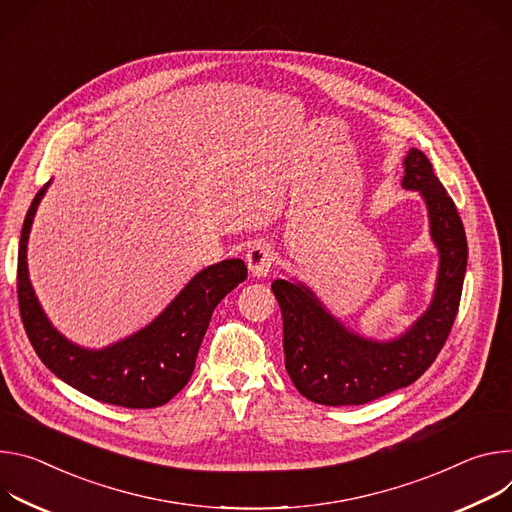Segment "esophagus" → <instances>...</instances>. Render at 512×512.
I'll return each instance as SVG.
<instances>
[{
	"label": "esophagus",
	"mask_w": 512,
	"mask_h": 512,
	"mask_svg": "<svg viewBox=\"0 0 512 512\" xmlns=\"http://www.w3.org/2000/svg\"><path fill=\"white\" fill-rule=\"evenodd\" d=\"M272 260H274L272 248H270V244H264V242L254 244L246 254V264H248V270L252 272V276H266L270 272Z\"/></svg>",
	"instance_id": "1"
}]
</instances>
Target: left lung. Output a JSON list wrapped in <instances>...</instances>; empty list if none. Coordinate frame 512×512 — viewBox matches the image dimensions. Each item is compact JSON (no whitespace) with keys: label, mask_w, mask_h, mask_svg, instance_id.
Returning <instances> with one entry per match:
<instances>
[{"label":"left lung","mask_w":512,"mask_h":512,"mask_svg":"<svg viewBox=\"0 0 512 512\" xmlns=\"http://www.w3.org/2000/svg\"><path fill=\"white\" fill-rule=\"evenodd\" d=\"M403 189L427 205L429 234L439 254L435 291L425 313L399 337L372 339L346 327L305 282L276 278L272 293L282 313L285 366L305 399L327 405H364L413 384L437 358L458 315L468 242L456 205L429 158L411 148L403 160Z\"/></svg>","instance_id":"1"}]
</instances>
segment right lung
Here are the masks:
<instances>
[{
  "instance_id": "right-lung-1",
  "label": "right lung",
  "mask_w": 512,
  "mask_h": 512,
  "mask_svg": "<svg viewBox=\"0 0 512 512\" xmlns=\"http://www.w3.org/2000/svg\"><path fill=\"white\" fill-rule=\"evenodd\" d=\"M48 185L26 213L18 250V303L32 348L54 376L95 401L126 409L168 403L195 370L215 307L246 280L244 260H221L199 270L158 317L120 342L101 350L77 346L50 323L28 274V238Z\"/></svg>"
}]
</instances>
